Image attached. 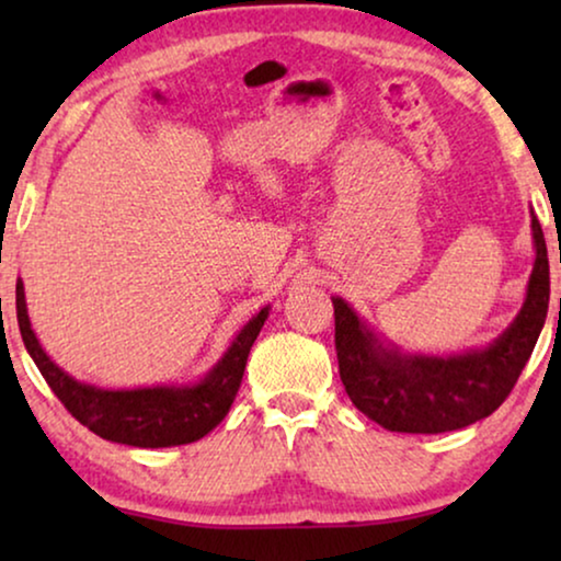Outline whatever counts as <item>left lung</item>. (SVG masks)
<instances>
[{
	"mask_svg": "<svg viewBox=\"0 0 561 561\" xmlns=\"http://www.w3.org/2000/svg\"><path fill=\"white\" fill-rule=\"evenodd\" d=\"M534 271L516 319L488 347L459 355L403 352L380 340L357 311L334 296V344L350 401L388 432L442 434L485 419L516 386L549 311V257L531 211Z\"/></svg>",
	"mask_w": 561,
	"mask_h": 561,
	"instance_id": "1",
	"label": "left lung"
}]
</instances>
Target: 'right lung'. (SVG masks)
<instances>
[{
    "instance_id": "right-lung-1",
    "label": "right lung",
    "mask_w": 561,
    "mask_h": 561,
    "mask_svg": "<svg viewBox=\"0 0 561 561\" xmlns=\"http://www.w3.org/2000/svg\"><path fill=\"white\" fill-rule=\"evenodd\" d=\"M271 306L260 309L229 344L219 363L202 380L188 386H150V388H96L76 380L58 367L37 342L27 317L25 286L18 280V324L22 342L43 373L58 401L76 421L106 442L127 447L158 449L198 442L221 424L232 409L240 390L250 347L263 329Z\"/></svg>"
}]
</instances>
